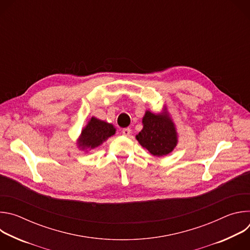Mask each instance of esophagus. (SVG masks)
Returning <instances> with one entry per match:
<instances>
[{"label": "esophagus", "mask_w": 250, "mask_h": 250, "mask_svg": "<svg viewBox=\"0 0 250 250\" xmlns=\"http://www.w3.org/2000/svg\"><path fill=\"white\" fill-rule=\"evenodd\" d=\"M122 133H123V135H125V136H128V135L131 133V129L128 128V127L124 128V129L122 130Z\"/></svg>", "instance_id": "34e87169"}]
</instances>
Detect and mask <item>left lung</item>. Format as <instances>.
<instances>
[{"instance_id": "1", "label": "left lung", "mask_w": 250, "mask_h": 250, "mask_svg": "<svg viewBox=\"0 0 250 250\" xmlns=\"http://www.w3.org/2000/svg\"><path fill=\"white\" fill-rule=\"evenodd\" d=\"M142 125L144 127L135 136L142 147L157 157L165 156L174 150L178 144V134L166 106L158 114L146 111L142 118Z\"/></svg>"}]
</instances>
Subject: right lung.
Here are the masks:
<instances>
[{"label": "right lung", "instance_id": "right-lung-1", "mask_svg": "<svg viewBox=\"0 0 250 250\" xmlns=\"http://www.w3.org/2000/svg\"><path fill=\"white\" fill-rule=\"evenodd\" d=\"M115 133L116 127L112 124L92 117L86 126L82 129L76 144L80 150L88 152L101 146L104 141Z\"/></svg>", "mask_w": 250, "mask_h": 250}]
</instances>
